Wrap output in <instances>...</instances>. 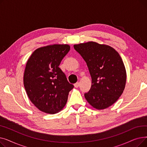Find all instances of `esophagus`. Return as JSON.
Instances as JSON below:
<instances>
[{"label": "esophagus", "mask_w": 147, "mask_h": 147, "mask_svg": "<svg viewBox=\"0 0 147 147\" xmlns=\"http://www.w3.org/2000/svg\"><path fill=\"white\" fill-rule=\"evenodd\" d=\"M79 82H78V83H75L74 84V87L75 88H78L79 86Z\"/></svg>", "instance_id": "34e87169"}]
</instances>
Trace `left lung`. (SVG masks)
I'll use <instances>...</instances> for the list:
<instances>
[{
	"instance_id": "1",
	"label": "left lung",
	"mask_w": 147,
	"mask_h": 147,
	"mask_svg": "<svg viewBox=\"0 0 147 147\" xmlns=\"http://www.w3.org/2000/svg\"><path fill=\"white\" fill-rule=\"evenodd\" d=\"M86 63L92 78L89 91L84 94L87 101L98 110L116 102L124 91L126 71L119 53L111 46L88 42L74 45Z\"/></svg>"
}]
</instances>
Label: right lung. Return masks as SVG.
<instances>
[{
    "label": "right lung",
    "mask_w": 147,
    "mask_h": 147,
    "mask_svg": "<svg viewBox=\"0 0 147 147\" xmlns=\"http://www.w3.org/2000/svg\"><path fill=\"white\" fill-rule=\"evenodd\" d=\"M69 49L66 44L43 46L36 49L27 62L24 88L31 102L42 112L53 114L61 111L74 88L59 67Z\"/></svg>",
    "instance_id": "obj_1"
}]
</instances>
